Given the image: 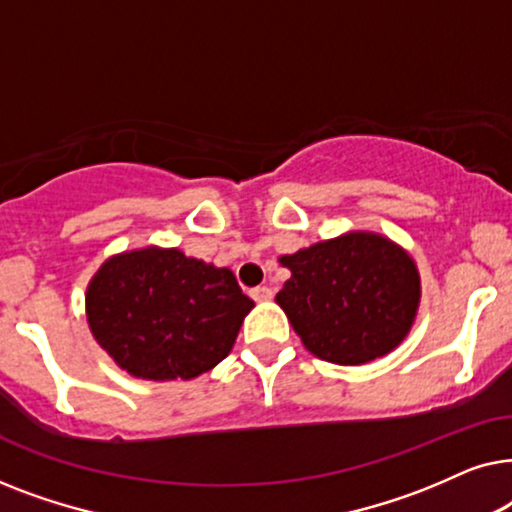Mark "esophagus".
<instances>
[{"mask_svg":"<svg viewBox=\"0 0 512 512\" xmlns=\"http://www.w3.org/2000/svg\"><path fill=\"white\" fill-rule=\"evenodd\" d=\"M251 298H254L256 303H263V300L272 298V289H268V286H256V289H251Z\"/></svg>","mask_w":512,"mask_h":512,"instance_id":"1","label":"esophagus"}]
</instances>
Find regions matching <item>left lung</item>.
I'll return each mask as SVG.
<instances>
[{
    "instance_id": "left-lung-1",
    "label": "left lung",
    "mask_w": 512,
    "mask_h": 512,
    "mask_svg": "<svg viewBox=\"0 0 512 512\" xmlns=\"http://www.w3.org/2000/svg\"><path fill=\"white\" fill-rule=\"evenodd\" d=\"M279 263L291 270L277 305L307 352L338 366L389 354L415 324L422 284L412 256L389 237L352 230Z\"/></svg>"
}]
</instances>
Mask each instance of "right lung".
I'll use <instances>...</instances> for the list:
<instances>
[{
  "label": "right lung",
  "mask_w": 512,
  "mask_h": 512,
  "mask_svg": "<svg viewBox=\"0 0 512 512\" xmlns=\"http://www.w3.org/2000/svg\"><path fill=\"white\" fill-rule=\"evenodd\" d=\"M254 300L228 268L179 249L107 258L90 279L86 317L118 368L142 380H193L221 363Z\"/></svg>",
  "instance_id": "right-lung-1"
}]
</instances>
